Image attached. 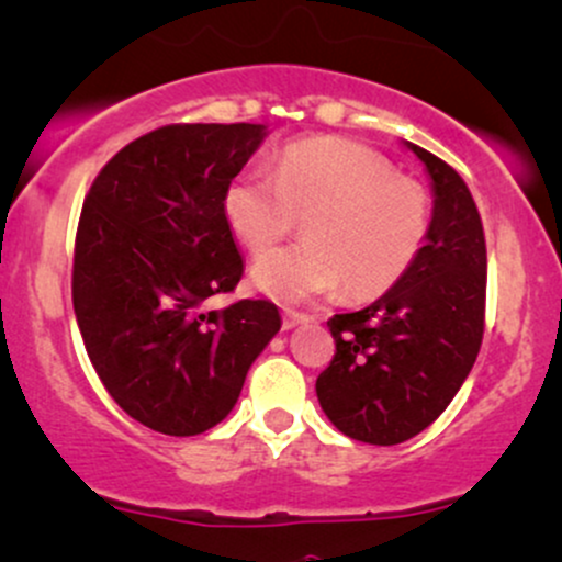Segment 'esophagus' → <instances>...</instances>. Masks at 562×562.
<instances>
[{
  "mask_svg": "<svg viewBox=\"0 0 562 562\" xmlns=\"http://www.w3.org/2000/svg\"><path fill=\"white\" fill-rule=\"evenodd\" d=\"M308 322V316L306 314H299V311H285V314H282V329H293V327H299V324H306Z\"/></svg>",
  "mask_w": 562,
  "mask_h": 562,
  "instance_id": "esophagus-1",
  "label": "esophagus"
}]
</instances>
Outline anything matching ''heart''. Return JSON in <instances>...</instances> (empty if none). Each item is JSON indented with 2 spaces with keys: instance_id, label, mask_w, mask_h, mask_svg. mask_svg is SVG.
Masks as SVG:
<instances>
[{
  "instance_id": "b5f03b06",
  "label": "heart",
  "mask_w": 562,
  "mask_h": 562,
  "mask_svg": "<svg viewBox=\"0 0 562 562\" xmlns=\"http://www.w3.org/2000/svg\"><path fill=\"white\" fill-rule=\"evenodd\" d=\"M225 220L251 256H263L307 220L310 238L269 255L254 282L280 301H311L342 285L376 299L411 272L431 229V199L382 151L350 138H308L282 148L272 175L240 172L225 191Z\"/></svg>"
}]
</instances>
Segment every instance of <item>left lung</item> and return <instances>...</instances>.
<instances>
[{"label":"left lung","mask_w":562,"mask_h":562,"mask_svg":"<svg viewBox=\"0 0 562 562\" xmlns=\"http://www.w3.org/2000/svg\"><path fill=\"white\" fill-rule=\"evenodd\" d=\"M408 148L435 188L427 246L380 301L327 322L335 358L316 380L329 422L369 445L427 429L461 390L484 337L486 243L474 195L448 161Z\"/></svg>","instance_id":"left-lung-1"}]
</instances>
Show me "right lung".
I'll return each instance as SVG.
<instances>
[{"label":"right lung","instance_id":"add662e5","mask_svg":"<svg viewBox=\"0 0 562 562\" xmlns=\"http://www.w3.org/2000/svg\"><path fill=\"white\" fill-rule=\"evenodd\" d=\"M267 135L251 123L165 125L101 167L80 212L72 308L114 403L144 427L191 437L225 418L280 333L269 301H235L243 259L225 191Z\"/></svg>","mask_w":562,"mask_h":562}]
</instances>
